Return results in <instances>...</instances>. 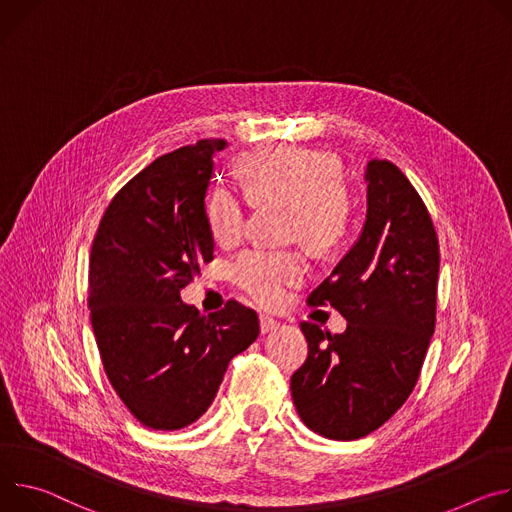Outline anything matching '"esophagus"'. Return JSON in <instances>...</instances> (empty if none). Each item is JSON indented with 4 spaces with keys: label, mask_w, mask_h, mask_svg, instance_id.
<instances>
[{
    "label": "esophagus",
    "mask_w": 512,
    "mask_h": 512,
    "mask_svg": "<svg viewBox=\"0 0 512 512\" xmlns=\"http://www.w3.org/2000/svg\"><path fill=\"white\" fill-rule=\"evenodd\" d=\"M278 327H280V323H278L276 319H272V317H268V315H260V331H262V333L274 331V329H278Z\"/></svg>",
    "instance_id": "34e87169"
}]
</instances>
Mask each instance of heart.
Segmentation results:
<instances>
[{
  "label": "heart",
  "mask_w": 512,
  "mask_h": 512,
  "mask_svg": "<svg viewBox=\"0 0 512 512\" xmlns=\"http://www.w3.org/2000/svg\"><path fill=\"white\" fill-rule=\"evenodd\" d=\"M244 189L254 203L291 205V234L315 250L335 248L348 232L350 197L339 162L319 150L297 146H264L238 162ZM213 240L234 246L244 236L246 199L230 187H217L205 205ZM236 285L262 305H276L287 289L309 272L299 250H248L234 262Z\"/></svg>",
  "instance_id": "obj_1"
}]
</instances>
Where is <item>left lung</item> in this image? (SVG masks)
Returning a JSON list of instances; mask_svg holds the SVG:
<instances>
[{
  "label": "left lung",
  "mask_w": 512,
  "mask_h": 512,
  "mask_svg": "<svg viewBox=\"0 0 512 512\" xmlns=\"http://www.w3.org/2000/svg\"><path fill=\"white\" fill-rule=\"evenodd\" d=\"M368 211L362 234L309 295L348 321L331 335L303 321L309 354L291 376L303 423L329 439L376 431L413 392L435 329L439 242L429 211L388 160L366 168Z\"/></svg>",
  "instance_id": "obj_1"
}]
</instances>
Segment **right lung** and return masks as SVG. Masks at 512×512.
<instances>
[{"label": "right lung", "instance_id": "add662e5", "mask_svg": "<svg viewBox=\"0 0 512 512\" xmlns=\"http://www.w3.org/2000/svg\"><path fill=\"white\" fill-rule=\"evenodd\" d=\"M225 146L207 138L156 158L111 199L91 246L87 303L103 370L156 431L195 423L260 333L258 315L234 299L209 315L181 301L213 260L205 195Z\"/></svg>", "mask_w": 512, "mask_h": 512}]
</instances>
